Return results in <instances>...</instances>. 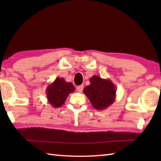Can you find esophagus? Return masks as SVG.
Returning a JSON list of instances; mask_svg holds the SVG:
<instances>
[{"mask_svg":"<svg viewBox=\"0 0 161 161\" xmlns=\"http://www.w3.org/2000/svg\"><path fill=\"white\" fill-rule=\"evenodd\" d=\"M83 88H84L83 85H80V86H78L77 87V91L78 92H81V91H82V90H83Z\"/></svg>","mask_w":161,"mask_h":161,"instance_id":"obj_1","label":"esophagus"}]
</instances>
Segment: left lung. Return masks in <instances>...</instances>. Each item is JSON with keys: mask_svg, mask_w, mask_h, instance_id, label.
Segmentation results:
<instances>
[{"mask_svg": "<svg viewBox=\"0 0 161 161\" xmlns=\"http://www.w3.org/2000/svg\"><path fill=\"white\" fill-rule=\"evenodd\" d=\"M90 85L84 88L83 92L94 108L104 110L114 103L116 97V88L111 80L93 75L90 79Z\"/></svg>", "mask_w": 161, "mask_h": 161, "instance_id": "8db88e82", "label": "left lung"}]
</instances>
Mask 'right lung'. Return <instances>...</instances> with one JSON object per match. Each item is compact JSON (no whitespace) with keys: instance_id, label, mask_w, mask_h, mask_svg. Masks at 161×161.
I'll list each match as a JSON object with an SVG mask.
<instances>
[{"instance_id":"right-lung-1","label":"right lung","mask_w":161,"mask_h":161,"mask_svg":"<svg viewBox=\"0 0 161 161\" xmlns=\"http://www.w3.org/2000/svg\"><path fill=\"white\" fill-rule=\"evenodd\" d=\"M75 90L71 82H67L62 77H57L46 88L47 102L54 108L60 107L64 104L69 94L73 93Z\"/></svg>"}]
</instances>
